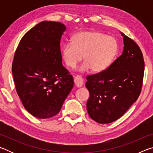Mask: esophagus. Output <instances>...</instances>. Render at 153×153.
I'll use <instances>...</instances> for the list:
<instances>
[{"instance_id":"34e87169","label":"esophagus","mask_w":153,"mask_h":153,"mask_svg":"<svg viewBox=\"0 0 153 153\" xmlns=\"http://www.w3.org/2000/svg\"><path fill=\"white\" fill-rule=\"evenodd\" d=\"M74 83L77 88H80L84 84V80L81 76H77L74 77Z\"/></svg>"}]
</instances>
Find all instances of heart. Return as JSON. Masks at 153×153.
Wrapping results in <instances>:
<instances>
[{"label": "heart", "instance_id": "b5f03b06", "mask_svg": "<svg viewBox=\"0 0 153 153\" xmlns=\"http://www.w3.org/2000/svg\"><path fill=\"white\" fill-rule=\"evenodd\" d=\"M118 43L115 38L94 31H85L76 33L71 42L62 45L61 53L67 66L74 67L83 59L85 61L77 67L79 72L92 69L100 72L107 69L117 55Z\"/></svg>", "mask_w": 153, "mask_h": 153}]
</instances>
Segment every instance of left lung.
Segmentation results:
<instances>
[{"instance_id": "8db88e82", "label": "left lung", "mask_w": 153, "mask_h": 153, "mask_svg": "<svg viewBox=\"0 0 153 153\" xmlns=\"http://www.w3.org/2000/svg\"><path fill=\"white\" fill-rule=\"evenodd\" d=\"M123 50L108 68L86 77L90 92L86 103L90 117L99 123L118 120L140 94L144 62L142 51L133 40L121 32Z\"/></svg>"}]
</instances>
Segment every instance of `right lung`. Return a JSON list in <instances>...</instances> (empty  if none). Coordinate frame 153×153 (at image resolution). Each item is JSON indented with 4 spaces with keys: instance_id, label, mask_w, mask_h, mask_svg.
Segmentation results:
<instances>
[{
    "instance_id": "add662e5",
    "label": "right lung",
    "mask_w": 153,
    "mask_h": 153,
    "mask_svg": "<svg viewBox=\"0 0 153 153\" xmlns=\"http://www.w3.org/2000/svg\"><path fill=\"white\" fill-rule=\"evenodd\" d=\"M66 27L44 21L23 36L12 65L15 88L25 109L34 117L56 115L74 87L62 65L60 42Z\"/></svg>"
}]
</instances>
